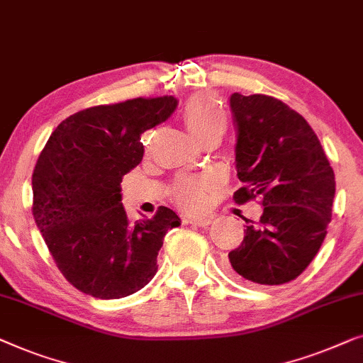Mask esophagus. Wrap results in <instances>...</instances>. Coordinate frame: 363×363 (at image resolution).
Here are the masks:
<instances>
[{
    "label": "esophagus",
    "mask_w": 363,
    "mask_h": 363,
    "mask_svg": "<svg viewBox=\"0 0 363 363\" xmlns=\"http://www.w3.org/2000/svg\"><path fill=\"white\" fill-rule=\"evenodd\" d=\"M187 223H191V225H196V227H208L212 223V220L211 218H207V217H196V218H189L187 220Z\"/></svg>",
    "instance_id": "34e87169"
}]
</instances>
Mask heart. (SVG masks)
<instances>
[{"instance_id":"obj_1","label":"heart","mask_w":363,"mask_h":363,"mask_svg":"<svg viewBox=\"0 0 363 363\" xmlns=\"http://www.w3.org/2000/svg\"><path fill=\"white\" fill-rule=\"evenodd\" d=\"M184 125L197 141L211 136H223L227 130V115L212 95H196L187 101L182 111ZM213 184L208 179H182L177 182L174 199L189 212H201L211 199Z\"/></svg>"}]
</instances>
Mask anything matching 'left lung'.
I'll use <instances>...</instances> for the list:
<instances>
[{"label": "left lung", "instance_id": "left-lung-1", "mask_svg": "<svg viewBox=\"0 0 363 363\" xmlns=\"http://www.w3.org/2000/svg\"><path fill=\"white\" fill-rule=\"evenodd\" d=\"M235 167L243 203L259 197L258 225L247 222L230 268L255 284H284L308 268L333 217L335 177L319 138L298 111L268 95L232 94Z\"/></svg>", "mask_w": 363, "mask_h": 363}]
</instances>
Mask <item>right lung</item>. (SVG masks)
Here are the masks:
<instances>
[{
	"label": "right lung",
	"instance_id": "right-lung-1",
	"mask_svg": "<svg viewBox=\"0 0 363 363\" xmlns=\"http://www.w3.org/2000/svg\"><path fill=\"white\" fill-rule=\"evenodd\" d=\"M174 96L100 105L65 118L33 172L35 225L65 279L99 299H120L151 281L167 230L181 218L167 207L131 222L121 179L140 164L141 135L177 108Z\"/></svg>",
	"mask_w": 363,
	"mask_h": 363
}]
</instances>
